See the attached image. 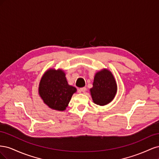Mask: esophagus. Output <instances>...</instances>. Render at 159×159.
<instances>
[{
  "label": "esophagus",
  "instance_id": "34e87169",
  "mask_svg": "<svg viewBox=\"0 0 159 159\" xmlns=\"http://www.w3.org/2000/svg\"><path fill=\"white\" fill-rule=\"evenodd\" d=\"M80 91H81V92L85 93V91H86V88H85V87H84V88H80Z\"/></svg>",
  "mask_w": 159,
  "mask_h": 159
}]
</instances>
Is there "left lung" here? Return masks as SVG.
<instances>
[{
	"instance_id": "1",
	"label": "left lung",
	"mask_w": 159,
	"mask_h": 159,
	"mask_svg": "<svg viewBox=\"0 0 159 159\" xmlns=\"http://www.w3.org/2000/svg\"><path fill=\"white\" fill-rule=\"evenodd\" d=\"M117 85L112 72L103 68L95 74L90 94L94 103L100 106L107 105L115 98Z\"/></svg>"
}]
</instances>
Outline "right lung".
Returning <instances> with one entry per match:
<instances>
[{
  "mask_svg": "<svg viewBox=\"0 0 159 159\" xmlns=\"http://www.w3.org/2000/svg\"><path fill=\"white\" fill-rule=\"evenodd\" d=\"M77 89L68 84L66 74L61 69L50 68L43 74L38 87V93L48 107L63 111Z\"/></svg>",
  "mask_w": 159,
  "mask_h": 159,
  "instance_id": "add662e5",
  "label": "right lung"
}]
</instances>
